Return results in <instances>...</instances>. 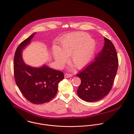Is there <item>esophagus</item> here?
Masks as SVG:
<instances>
[{"instance_id":"34e87169","label":"esophagus","mask_w":134,"mask_h":134,"mask_svg":"<svg viewBox=\"0 0 134 134\" xmlns=\"http://www.w3.org/2000/svg\"><path fill=\"white\" fill-rule=\"evenodd\" d=\"M72 76V75L71 74H65L64 75L65 78H69V77H71Z\"/></svg>"}]
</instances>
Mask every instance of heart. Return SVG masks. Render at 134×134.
<instances>
[{"instance_id": "obj_1", "label": "heart", "mask_w": 134, "mask_h": 134, "mask_svg": "<svg viewBox=\"0 0 134 134\" xmlns=\"http://www.w3.org/2000/svg\"><path fill=\"white\" fill-rule=\"evenodd\" d=\"M95 40L87 33L75 32L68 35L60 41V48L54 46L52 54L57 65L62 68L70 56V60L78 69L86 65L96 48Z\"/></svg>"}]
</instances>
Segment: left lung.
Instances as JSON below:
<instances>
[{
	"label": "left lung",
	"mask_w": 134,
	"mask_h": 134,
	"mask_svg": "<svg viewBox=\"0 0 134 134\" xmlns=\"http://www.w3.org/2000/svg\"><path fill=\"white\" fill-rule=\"evenodd\" d=\"M118 66L115 48L104 37L102 49L77 76L81 82L77 94L82 100L90 102L97 101L106 96L112 88Z\"/></svg>",
	"instance_id": "obj_1"
}]
</instances>
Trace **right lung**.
I'll list each match as a JSON object with an SVG mask.
<instances>
[{
    "label": "right lung",
    "mask_w": 134,
    "mask_h": 134,
    "mask_svg": "<svg viewBox=\"0 0 134 134\" xmlns=\"http://www.w3.org/2000/svg\"><path fill=\"white\" fill-rule=\"evenodd\" d=\"M35 34L25 39L16 49L14 73L16 83L23 96L31 103L40 104L49 102L55 96L58 83L64 79V75L46 64L35 68L25 63L23 50L30 44Z\"/></svg>",
    "instance_id": "1"
}]
</instances>
